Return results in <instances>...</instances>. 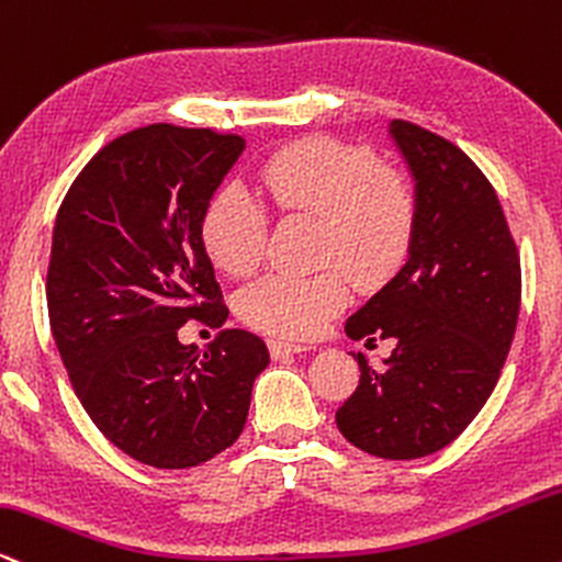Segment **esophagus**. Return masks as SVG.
Instances as JSON below:
<instances>
[{
  "label": "esophagus",
  "mask_w": 562,
  "mask_h": 562,
  "mask_svg": "<svg viewBox=\"0 0 562 562\" xmlns=\"http://www.w3.org/2000/svg\"><path fill=\"white\" fill-rule=\"evenodd\" d=\"M268 347H270V355H273L276 360L289 358V355H302L310 349L307 345H292V341H281V339H270Z\"/></svg>",
  "instance_id": "1"
}]
</instances>
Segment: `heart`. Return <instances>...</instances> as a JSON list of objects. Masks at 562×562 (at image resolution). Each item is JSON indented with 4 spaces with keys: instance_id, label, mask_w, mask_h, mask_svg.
I'll return each instance as SVG.
<instances>
[{
    "instance_id": "b5f03b06",
    "label": "heart",
    "mask_w": 562,
    "mask_h": 562,
    "mask_svg": "<svg viewBox=\"0 0 562 562\" xmlns=\"http://www.w3.org/2000/svg\"><path fill=\"white\" fill-rule=\"evenodd\" d=\"M257 187L281 215L318 217V262H339L358 286H375L405 260L415 226V194L400 170L362 147L302 138L257 168ZM266 210L241 187H223L202 213L200 236L223 273L249 276L266 252ZM349 300L331 266L313 276L268 273L239 296V315L260 331L307 339Z\"/></svg>"
}]
</instances>
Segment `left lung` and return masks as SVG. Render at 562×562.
Returning a JSON list of instances; mask_svg holds the SVG:
<instances>
[{
  "label": "left lung",
  "instance_id": "obj_1",
  "mask_svg": "<svg viewBox=\"0 0 562 562\" xmlns=\"http://www.w3.org/2000/svg\"><path fill=\"white\" fill-rule=\"evenodd\" d=\"M415 181L407 262L358 313L349 339H392L384 368L352 355L360 384L336 413L349 445L386 460L447 447L490 400L520 310V260L476 162L407 121L389 123Z\"/></svg>",
  "mask_w": 562,
  "mask_h": 562
}]
</instances>
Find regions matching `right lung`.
Instances as JSON below:
<instances>
[{
  "label": "right lung",
  "mask_w": 562,
  "mask_h": 562,
  "mask_svg": "<svg viewBox=\"0 0 562 562\" xmlns=\"http://www.w3.org/2000/svg\"><path fill=\"white\" fill-rule=\"evenodd\" d=\"M244 138L155 123L91 157L52 234L46 305L83 411L117 450L151 468H191L247 424L270 355L226 328L204 352L178 328L228 318L200 236L202 213Z\"/></svg>",
  "instance_id": "obj_1"
}]
</instances>
